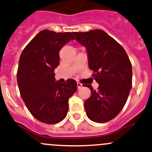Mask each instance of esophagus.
Returning <instances> with one entry per match:
<instances>
[{
	"mask_svg": "<svg viewBox=\"0 0 152 152\" xmlns=\"http://www.w3.org/2000/svg\"><path fill=\"white\" fill-rule=\"evenodd\" d=\"M77 87L78 89H81L82 87V84H81L80 82H77Z\"/></svg>",
	"mask_w": 152,
	"mask_h": 152,
	"instance_id": "esophagus-1",
	"label": "esophagus"
}]
</instances>
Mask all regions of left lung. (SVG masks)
I'll use <instances>...</instances> for the list:
<instances>
[{
  "label": "left lung",
  "mask_w": 152,
  "mask_h": 152,
  "mask_svg": "<svg viewBox=\"0 0 152 152\" xmlns=\"http://www.w3.org/2000/svg\"><path fill=\"white\" fill-rule=\"evenodd\" d=\"M73 34L87 49L89 67L99 85L97 90L83 85L91 90L85 102L87 115L96 123L107 122L119 114L128 99L132 85L131 62L124 48L103 30Z\"/></svg>",
  "instance_id": "obj_1"
}]
</instances>
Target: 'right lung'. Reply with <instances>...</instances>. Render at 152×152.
Wrapping results in <instances>:
<instances>
[{
	"label": "right lung",
	"mask_w": 152,
	"mask_h": 152,
	"mask_svg": "<svg viewBox=\"0 0 152 152\" xmlns=\"http://www.w3.org/2000/svg\"><path fill=\"white\" fill-rule=\"evenodd\" d=\"M75 39L70 32L39 31L23 50L17 80L20 93L31 114L39 121L55 124L63 120L68 100L77 90L74 79L56 82L54 69L59 65V52Z\"/></svg>",
	"instance_id": "add662e5"
}]
</instances>
